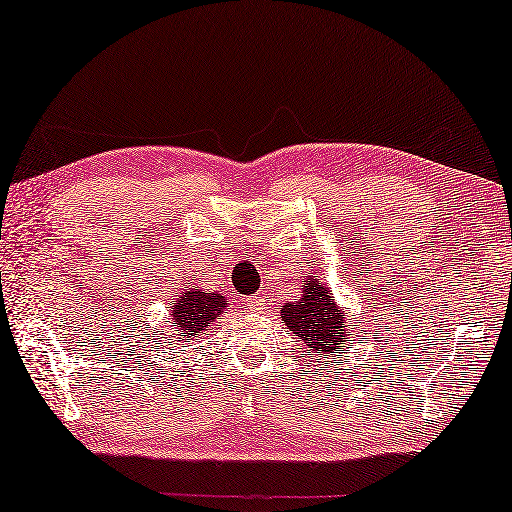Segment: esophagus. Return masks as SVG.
Wrapping results in <instances>:
<instances>
[{
    "label": "esophagus",
    "instance_id": "1",
    "mask_svg": "<svg viewBox=\"0 0 512 512\" xmlns=\"http://www.w3.org/2000/svg\"><path fill=\"white\" fill-rule=\"evenodd\" d=\"M245 304H247L249 311L261 313L263 306H265V295H263V292H258V295H254V297H247Z\"/></svg>",
    "mask_w": 512,
    "mask_h": 512
}]
</instances>
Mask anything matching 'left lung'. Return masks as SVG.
Instances as JSON below:
<instances>
[{"label": "left lung", "instance_id": "8db88e82", "mask_svg": "<svg viewBox=\"0 0 512 512\" xmlns=\"http://www.w3.org/2000/svg\"><path fill=\"white\" fill-rule=\"evenodd\" d=\"M281 317L317 363L338 354L340 345L351 338L345 308L333 299L331 288L320 281V276H308L301 286V297L283 304Z\"/></svg>", "mask_w": 512, "mask_h": 512}]
</instances>
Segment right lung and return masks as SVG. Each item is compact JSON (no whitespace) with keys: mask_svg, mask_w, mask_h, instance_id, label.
Returning <instances> with one entry per match:
<instances>
[{"mask_svg":"<svg viewBox=\"0 0 512 512\" xmlns=\"http://www.w3.org/2000/svg\"><path fill=\"white\" fill-rule=\"evenodd\" d=\"M226 308V297L220 292L204 290L190 283L170 304V324L174 326V342H190L199 333L208 331L215 320H220Z\"/></svg>","mask_w":512,"mask_h":512,"instance_id":"right-lung-1","label":"right lung"}]
</instances>
